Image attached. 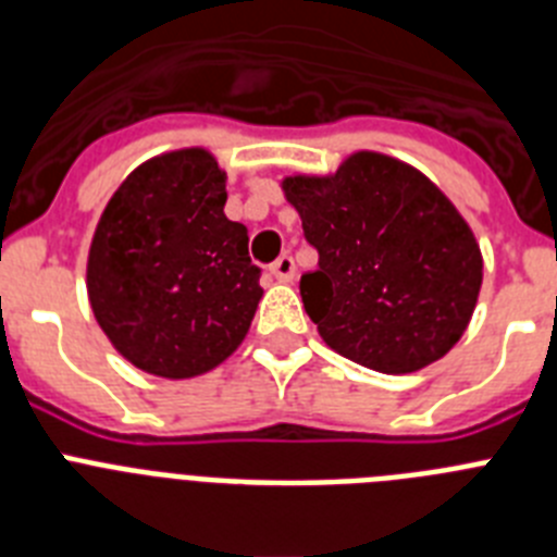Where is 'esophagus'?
<instances>
[{
  "instance_id": "1",
  "label": "esophagus",
  "mask_w": 557,
  "mask_h": 557,
  "mask_svg": "<svg viewBox=\"0 0 557 557\" xmlns=\"http://www.w3.org/2000/svg\"><path fill=\"white\" fill-rule=\"evenodd\" d=\"M270 273L278 278V282H293L295 278V262H293V256H278L273 262V268H270Z\"/></svg>"
}]
</instances>
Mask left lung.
<instances>
[{
  "label": "left lung",
  "mask_w": 557,
  "mask_h": 557,
  "mask_svg": "<svg viewBox=\"0 0 557 557\" xmlns=\"http://www.w3.org/2000/svg\"><path fill=\"white\" fill-rule=\"evenodd\" d=\"M282 189L318 250L301 298L329 348L371 371L412 373L462 337L482 253L424 172L362 150L334 175H289Z\"/></svg>",
  "instance_id": "1"
}]
</instances>
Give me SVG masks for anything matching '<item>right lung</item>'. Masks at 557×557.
Returning <instances> with one entry per match:
<instances>
[{
  "instance_id": "add662e5",
  "label": "right lung",
  "mask_w": 557,
  "mask_h": 557,
  "mask_svg": "<svg viewBox=\"0 0 557 557\" xmlns=\"http://www.w3.org/2000/svg\"><path fill=\"white\" fill-rule=\"evenodd\" d=\"M225 200L218 159L186 147L136 166L97 223L88 301L113 348L152 376L218 368L262 301L248 228L225 218Z\"/></svg>"
}]
</instances>
